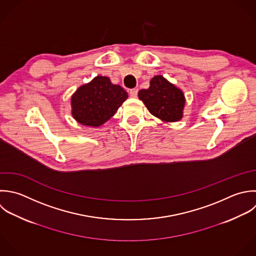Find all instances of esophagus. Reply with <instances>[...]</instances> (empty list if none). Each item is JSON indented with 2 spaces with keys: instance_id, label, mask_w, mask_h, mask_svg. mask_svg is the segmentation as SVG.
<instances>
[{
  "instance_id": "1",
  "label": "esophagus",
  "mask_w": 256,
  "mask_h": 256,
  "mask_svg": "<svg viewBox=\"0 0 256 256\" xmlns=\"http://www.w3.org/2000/svg\"><path fill=\"white\" fill-rule=\"evenodd\" d=\"M138 88H132V90H130V98H136V96H138Z\"/></svg>"
}]
</instances>
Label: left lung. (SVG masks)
<instances>
[{
    "label": "left lung",
    "mask_w": 256,
    "mask_h": 256,
    "mask_svg": "<svg viewBox=\"0 0 256 256\" xmlns=\"http://www.w3.org/2000/svg\"><path fill=\"white\" fill-rule=\"evenodd\" d=\"M138 98L154 116L164 122H178L182 118L184 96L162 76H156L148 90H140Z\"/></svg>",
    "instance_id": "obj_1"
}]
</instances>
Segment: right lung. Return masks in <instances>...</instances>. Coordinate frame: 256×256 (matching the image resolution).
I'll use <instances>...</instances> for the list:
<instances>
[{
	"instance_id": "add662e5",
	"label": "right lung",
	"mask_w": 256,
	"mask_h": 256,
	"mask_svg": "<svg viewBox=\"0 0 256 256\" xmlns=\"http://www.w3.org/2000/svg\"><path fill=\"white\" fill-rule=\"evenodd\" d=\"M128 98V92L108 78L98 76L72 96V114L80 124L98 126L110 120Z\"/></svg>"
}]
</instances>
